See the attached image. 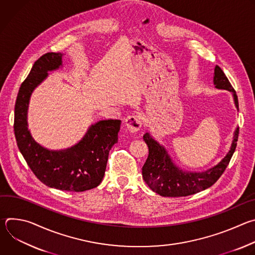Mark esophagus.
Here are the masks:
<instances>
[{
    "label": "esophagus",
    "instance_id": "esophagus-1",
    "mask_svg": "<svg viewBox=\"0 0 255 255\" xmlns=\"http://www.w3.org/2000/svg\"><path fill=\"white\" fill-rule=\"evenodd\" d=\"M141 118L139 115H132V116H129L126 118L125 120V126L126 128L132 132V133H135L137 131L140 130L141 128Z\"/></svg>",
    "mask_w": 255,
    "mask_h": 255
}]
</instances>
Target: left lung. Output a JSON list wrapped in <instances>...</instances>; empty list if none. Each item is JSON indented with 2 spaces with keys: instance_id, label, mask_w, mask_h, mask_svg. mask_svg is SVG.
<instances>
[{
  "instance_id": "1",
  "label": "left lung",
  "mask_w": 255,
  "mask_h": 255,
  "mask_svg": "<svg viewBox=\"0 0 255 255\" xmlns=\"http://www.w3.org/2000/svg\"><path fill=\"white\" fill-rule=\"evenodd\" d=\"M213 83L216 89L232 93L235 107L238 110L236 92L218 65L214 69ZM238 134L239 128L237 127L233 133L231 147L219 163L205 171L197 172L183 170L176 166L163 145L156 141L149 132L145 133L143 140L147 144L149 153L142 167L143 179L154 193L162 197H187L204 191L213 186L226 169L235 151Z\"/></svg>"
}]
</instances>
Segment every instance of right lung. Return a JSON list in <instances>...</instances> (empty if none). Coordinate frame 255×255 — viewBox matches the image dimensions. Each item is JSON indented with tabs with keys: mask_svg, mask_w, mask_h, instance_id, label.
<instances>
[{
	"mask_svg": "<svg viewBox=\"0 0 255 255\" xmlns=\"http://www.w3.org/2000/svg\"><path fill=\"white\" fill-rule=\"evenodd\" d=\"M62 56L61 52H48L33 64L17 96L14 131L20 152L41 183L61 191L84 192L101 184L109 151L118 142L121 121L92 124L84 137L66 149L51 150L34 140L27 121L30 97L48 77V71L62 66Z\"/></svg>",
	"mask_w": 255,
	"mask_h": 255,
	"instance_id": "right-lung-1",
	"label": "right lung"
}]
</instances>
